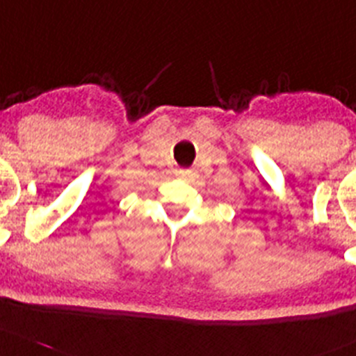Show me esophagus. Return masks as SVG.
I'll return each mask as SVG.
<instances>
[{
	"label": "esophagus",
	"mask_w": 356,
	"mask_h": 356,
	"mask_svg": "<svg viewBox=\"0 0 356 356\" xmlns=\"http://www.w3.org/2000/svg\"><path fill=\"white\" fill-rule=\"evenodd\" d=\"M177 175H179V177H182V179H191L193 172H191V170H179Z\"/></svg>",
	"instance_id": "1"
}]
</instances>
